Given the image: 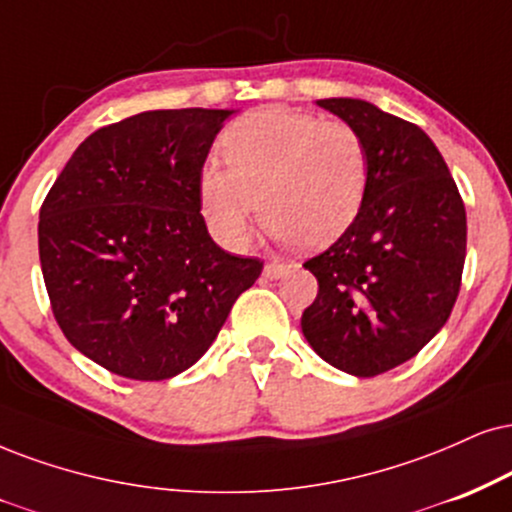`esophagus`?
Listing matches in <instances>:
<instances>
[{
  "label": "esophagus",
  "mask_w": 512,
  "mask_h": 512,
  "mask_svg": "<svg viewBox=\"0 0 512 512\" xmlns=\"http://www.w3.org/2000/svg\"><path fill=\"white\" fill-rule=\"evenodd\" d=\"M289 273V266H285V263H266L263 266V277L266 280H280V277H285Z\"/></svg>",
  "instance_id": "1"
}]
</instances>
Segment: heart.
<instances>
[{"instance_id": "b5f03b06", "label": "heart", "mask_w": 512, "mask_h": 512, "mask_svg": "<svg viewBox=\"0 0 512 512\" xmlns=\"http://www.w3.org/2000/svg\"><path fill=\"white\" fill-rule=\"evenodd\" d=\"M220 151L225 166L208 161L199 173V204L230 249L249 242L256 206L273 235L323 249L356 223L368 197V144L346 121L266 106L227 125Z\"/></svg>"}]
</instances>
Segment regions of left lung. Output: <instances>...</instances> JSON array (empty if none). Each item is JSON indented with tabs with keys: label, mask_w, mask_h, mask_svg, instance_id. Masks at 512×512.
Masks as SVG:
<instances>
[{
	"label": "left lung",
	"mask_w": 512,
	"mask_h": 512,
	"mask_svg": "<svg viewBox=\"0 0 512 512\" xmlns=\"http://www.w3.org/2000/svg\"><path fill=\"white\" fill-rule=\"evenodd\" d=\"M315 104L361 132L370 185L356 223L304 263L318 296L301 330L337 370L375 377L410 361L449 320L465 263V206L418 125L363 99Z\"/></svg>",
	"instance_id": "1"
}]
</instances>
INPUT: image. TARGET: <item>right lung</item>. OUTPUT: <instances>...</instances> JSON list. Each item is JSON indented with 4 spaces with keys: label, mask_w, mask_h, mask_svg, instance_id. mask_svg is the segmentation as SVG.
I'll return each instance as SVG.
<instances>
[{
    "label": "right lung",
    "mask_w": 512,
    "mask_h": 512,
    "mask_svg": "<svg viewBox=\"0 0 512 512\" xmlns=\"http://www.w3.org/2000/svg\"><path fill=\"white\" fill-rule=\"evenodd\" d=\"M232 109L144 111L92 132L40 211V263L59 327L113 375L159 382L218 337L258 258L213 242L199 173Z\"/></svg>",
    "instance_id": "add662e5"
}]
</instances>
